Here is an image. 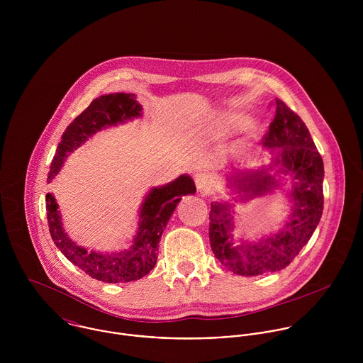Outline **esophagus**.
<instances>
[{"instance_id": "esophagus-1", "label": "esophagus", "mask_w": 363, "mask_h": 363, "mask_svg": "<svg viewBox=\"0 0 363 363\" xmlns=\"http://www.w3.org/2000/svg\"><path fill=\"white\" fill-rule=\"evenodd\" d=\"M194 182H196L197 190L200 193H204V194H208L212 190V187H213V180L206 172L197 173L196 177H194Z\"/></svg>"}]
</instances>
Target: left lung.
Masks as SVG:
<instances>
[{
	"instance_id": "left-lung-1",
	"label": "left lung",
	"mask_w": 363,
	"mask_h": 363,
	"mask_svg": "<svg viewBox=\"0 0 363 363\" xmlns=\"http://www.w3.org/2000/svg\"><path fill=\"white\" fill-rule=\"evenodd\" d=\"M262 145L271 162L257 169H229L225 173L226 189L235 203H249L282 190L288 180L285 176H289L286 196L292 207L284 225L249 242L233 236V203L215 201L209 211V242L215 257L243 277L275 272L289 265L309 242L323 213V159L302 118L279 99H275V117Z\"/></svg>"
}]
</instances>
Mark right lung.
<instances>
[{
  "mask_svg": "<svg viewBox=\"0 0 363 363\" xmlns=\"http://www.w3.org/2000/svg\"><path fill=\"white\" fill-rule=\"evenodd\" d=\"M141 116L143 106L137 102L134 94H108L92 101L64 131L52 157L48 183L58 174L65 159L92 135ZM194 193L196 186L189 174L152 187L138 209V229L131 246L121 252L88 250L74 242L64 229L61 212L52 193L46 194L49 230L57 249L89 277L108 284L137 281L155 267L162 233L182 197Z\"/></svg>",
  "mask_w": 363,
  "mask_h": 363,
  "instance_id": "1",
  "label": "right lung"
}]
</instances>
